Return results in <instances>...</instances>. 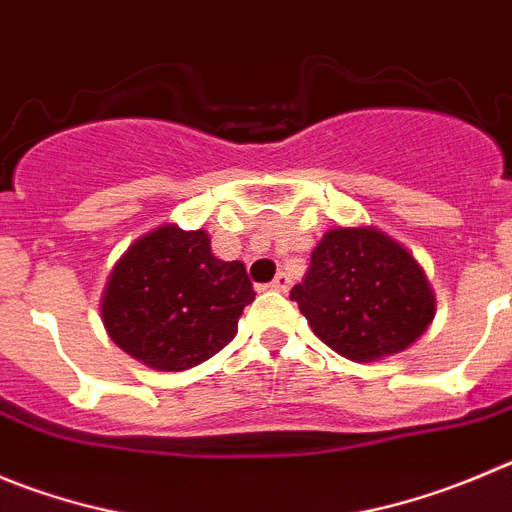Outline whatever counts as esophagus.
<instances>
[{
  "label": "esophagus",
  "mask_w": 512,
  "mask_h": 512,
  "mask_svg": "<svg viewBox=\"0 0 512 512\" xmlns=\"http://www.w3.org/2000/svg\"><path fill=\"white\" fill-rule=\"evenodd\" d=\"M270 290H278V293H288L290 290V278L285 272H278V278L270 283Z\"/></svg>",
  "instance_id": "34e87169"
}]
</instances>
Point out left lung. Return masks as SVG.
Wrapping results in <instances>:
<instances>
[{"mask_svg": "<svg viewBox=\"0 0 512 512\" xmlns=\"http://www.w3.org/2000/svg\"><path fill=\"white\" fill-rule=\"evenodd\" d=\"M290 300L315 336L358 364L412 346L437 310L419 262L374 227L328 229Z\"/></svg>", "mask_w": 512, "mask_h": 512, "instance_id": "obj_1", "label": "left lung"}]
</instances>
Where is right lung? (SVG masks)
I'll list each match as a JSON object with an SVG mask.
<instances>
[{
	"mask_svg": "<svg viewBox=\"0 0 512 512\" xmlns=\"http://www.w3.org/2000/svg\"><path fill=\"white\" fill-rule=\"evenodd\" d=\"M255 300L240 260L212 255L204 229L161 224L113 267L100 315L118 348L159 371H186L222 351Z\"/></svg>",
	"mask_w": 512,
	"mask_h": 512,
	"instance_id": "obj_1",
	"label": "right lung"
}]
</instances>
